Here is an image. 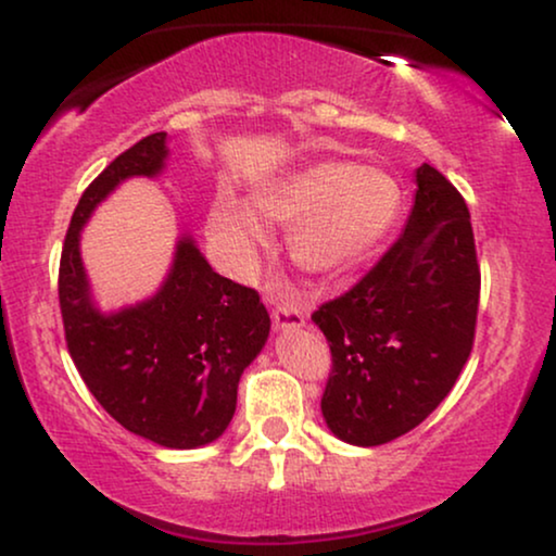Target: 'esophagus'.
<instances>
[{
    "instance_id": "esophagus-1",
    "label": "esophagus",
    "mask_w": 556,
    "mask_h": 556,
    "mask_svg": "<svg viewBox=\"0 0 556 556\" xmlns=\"http://www.w3.org/2000/svg\"><path fill=\"white\" fill-rule=\"evenodd\" d=\"M273 326H276V331H288V329H301L303 326V314L301 308L295 306V303H278L276 308H273Z\"/></svg>"
}]
</instances>
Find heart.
<instances>
[{
	"label": "heart",
	"instance_id": "b5f03b06",
	"mask_svg": "<svg viewBox=\"0 0 556 556\" xmlns=\"http://www.w3.org/2000/svg\"><path fill=\"white\" fill-rule=\"evenodd\" d=\"M400 202L390 172L324 159L265 181L253 192V207L223 192L210 210V232L235 265H250L270 240L265 223H293V263L318 280H337L375 253L397 219Z\"/></svg>",
	"mask_w": 556,
	"mask_h": 556
}]
</instances>
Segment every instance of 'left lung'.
Wrapping results in <instances>:
<instances>
[{"label": "left lung", "mask_w": 556, "mask_h": 556, "mask_svg": "<svg viewBox=\"0 0 556 556\" xmlns=\"http://www.w3.org/2000/svg\"><path fill=\"white\" fill-rule=\"evenodd\" d=\"M415 185L397 242L311 316L333 362L324 420L349 445H384L417 428L473 349L481 270L468 204L430 164L417 166Z\"/></svg>", "instance_id": "obj_1"}]
</instances>
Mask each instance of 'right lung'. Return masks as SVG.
Listing matches in <instances>:
<instances>
[{
    "label": "right lung",
    "mask_w": 556,
    "mask_h": 556,
    "mask_svg": "<svg viewBox=\"0 0 556 556\" xmlns=\"http://www.w3.org/2000/svg\"><path fill=\"white\" fill-rule=\"evenodd\" d=\"M166 159V134H151L90 181L67 227L58 293L67 352L105 413L134 435L192 451L227 430L242 371L268 341L261 295L212 270L192 235H181L162 288L105 314L80 257L98 204L126 179L159 177Z\"/></svg>",
    "instance_id": "1"
}]
</instances>
